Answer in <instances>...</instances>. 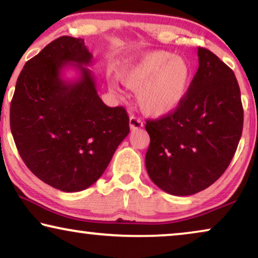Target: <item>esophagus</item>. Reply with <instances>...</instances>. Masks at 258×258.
Returning <instances> with one entry per match:
<instances>
[{"label": "esophagus", "mask_w": 258, "mask_h": 258, "mask_svg": "<svg viewBox=\"0 0 258 258\" xmlns=\"http://www.w3.org/2000/svg\"><path fill=\"white\" fill-rule=\"evenodd\" d=\"M129 125H130V129H132V130L141 129L143 126V122L141 121L140 118L135 117V116H132V117L129 118Z\"/></svg>", "instance_id": "1"}]
</instances>
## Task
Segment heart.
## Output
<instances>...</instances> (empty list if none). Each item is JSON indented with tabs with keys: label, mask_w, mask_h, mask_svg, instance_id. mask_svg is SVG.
<instances>
[{
	"label": "heart",
	"mask_w": 258,
	"mask_h": 258,
	"mask_svg": "<svg viewBox=\"0 0 258 258\" xmlns=\"http://www.w3.org/2000/svg\"><path fill=\"white\" fill-rule=\"evenodd\" d=\"M122 83L136 91L141 111L151 117L174 112L185 100L192 79L188 58L168 50H150L126 66L119 74ZM112 94L121 96L116 84Z\"/></svg>",
	"instance_id": "1"
}]
</instances>
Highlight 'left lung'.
Listing matches in <instances>:
<instances>
[{"mask_svg": "<svg viewBox=\"0 0 258 258\" xmlns=\"http://www.w3.org/2000/svg\"><path fill=\"white\" fill-rule=\"evenodd\" d=\"M197 54L199 69L183 103L146 124L148 175L158 188L176 196L194 195L216 182L230 164L243 129L234 72L206 48Z\"/></svg>", "mask_w": 258, "mask_h": 258, "instance_id": "1", "label": "left lung"}]
</instances>
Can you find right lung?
<instances>
[{
	"mask_svg": "<svg viewBox=\"0 0 258 258\" xmlns=\"http://www.w3.org/2000/svg\"><path fill=\"white\" fill-rule=\"evenodd\" d=\"M93 55L83 38L61 36L24 64L10 103V129L33 174L66 192L89 188L101 177L129 134L122 107L105 105L86 67ZM67 66L79 70L66 81Z\"/></svg>",
	"mask_w": 258,
	"mask_h": 258,
	"instance_id": "1",
	"label": "right lung"
}]
</instances>
